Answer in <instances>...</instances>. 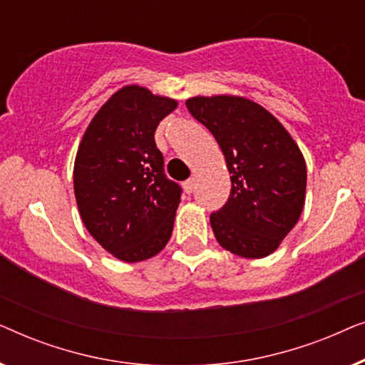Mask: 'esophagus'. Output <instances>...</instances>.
<instances>
[{
  "label": "esophagus",
  "mask_w": 365,
  "mask_h": 365,
  "mask_svg": "<svg viewBox=\"0 0 365 365\" xmlns=\"http://www.w3.org/2000/svg\"><path fill=\"white\" fill-rule=\"evenodd\" d=\"M194 187H196V179L194 178H189L186 182H184V189H186L187 194H191L194 191Z\"/></svg>",
  "instance_id": "esophagus-1"
}]
</instances>
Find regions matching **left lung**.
I'll return each instance as SVG.
<instances>
[{
	"instance_id": "obj_1",
	"label": "left lung",
	"mask_w": 365,
	"mask_h": 365,
	"mask_svg": "<svg viewBox=\"0 0 365 365\" xmlns=\"http://www.w3.org/2000/svg\"><path fill=\"white\" fill-rule=\"evenodd\" d=\"M194 119L221 146L231 174L227 202L211 214L217 242L241 257L276 251L301 217L306 199V161L281 123L239 96L191 98Z\"/></svg>"
}]
</instances>
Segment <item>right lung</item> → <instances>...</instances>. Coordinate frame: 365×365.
<instances>
[{
  "mask_svg": "<svg viewBox=\"0 0 365 365\" xmlns=\"http://www.w3.org/2000/svg\"><path fill=\"white\" fill-rule=\"evenodd\" d=\"M174 99L126 86L96 113L74 163V196L89 234L124 262L156 256L174 227L182 189L164 174L154 141Z\"/></svg>",
  "mask_w": 365,
  "mask_h": 365,
  "instance_id": "1",
  "label": "right lung"
}]
</instances>
